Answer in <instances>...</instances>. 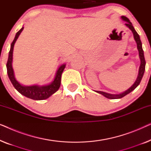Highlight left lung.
I'll list each match as a JSON object with an SVG mask.
<instances>
[{"instance_id":"left-lung-1","label":"left lung","mask_w":151,"mask_h":151,"mask_svg":"<svg viewBox=\"0 0 151 151\" xmlns=\"http://www.w3.org/2000/svg\"><path fill=\"white\" fill-rule=\"evenodd\" d=\"M122 20H124V21L127 22V23H125V24L132 31V32H133V36H134V38H135V40L136 41V42H137V47L138 51H139V55L140 60H141V64H140V67H139V74H138L137 78V80H136L135 82L133 84V85H132L131 87H130L129 89L127 90L126 91H124V93H122L117 94V95H112V94L107 93H105V92L98 91H96L97 93L103 95V96H104V97H106V98H109V99L122 98H123L124 96H125L126 95L129 94V93H131L132 91H133L134 89H135V88L139 84L140 82H141V80H142V78L144 76V71H145L146 61H145V58H144V51H143V49H142V42H141V40H140L139 34H138L137 32H136V31L135 30V29H134L133 26L132 25V23L131 22H130L129 18H128L127 17H126V16H122Z\"/></svg>"}]
</instances>
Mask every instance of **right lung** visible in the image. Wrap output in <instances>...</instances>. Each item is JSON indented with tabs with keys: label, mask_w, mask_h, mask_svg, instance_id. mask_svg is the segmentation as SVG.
<instances>
[{
	"label": "right lung",
	"mask_w": 151,
	"mask_h": 151,
	"mask_svg": "<svg viewBox=\"0 0 151 151\" xmlns=\"http://www.w3.org/2000/svg\"><path fill=\"white\" fill-rule=\"evenodd\" d=\"M24 27H22L20 30L16 33L15 38H14L13 42H12L11 48L9 52V57H8V60L7 63V74L9 76L10 81L12 82V84L14 86V88L20 93V94L23 95L24 96L29 98L32 100H42L48 98L49 96L56 92L60 86L61 82V76L62 73L65 68V65H61L58 70L56 75H55V79L53 80L52 83L49 84V85L38 86L37 85L29 86H24L20 84L17 80L15 79L14 75V71L12 69V56H13V50L14 46L15 44L16 40H17L18 36L22 32Z\"/></svg>",
	"instance_id": "right-lung-1"
}]
</instances>
